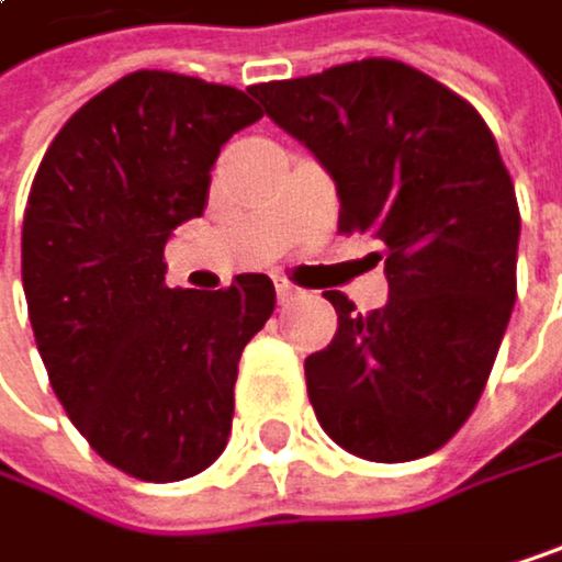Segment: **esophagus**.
I'll use <instances>...</instances> for the list:
<instances>
[{"instance_id": "34e87169", "label": "esophagus", "mask_w": 562, "mask_h": 562, "mask_svg": "<svg viewBox=\"0 0 562 562\" xmlns=\"http://www.w3.org/2000/svg\"><path fill=\"white\" fill-rule=\"evenodd\" d=\"M276 300L283 303V306H286V303H296V300H300V290L290 286V283H276Z\"/></svg>"}]
</instances>
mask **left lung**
Segmentation results:
<instances>
[{
	"instance_id": "left-lung-1",
	"label": "left lung",
	"mask_w": 562,
	"mask_h": 562,
	"mask_svg": "<svg viewBox=\"0 0 562 562\" xmlns=\"http://www.w3.org/2000/svg\"><path fill=\"white\" fill-rule=\"evenodd\" d=\"M262 112L333 176L339 233L380 239L390 303L306 356L319 426L373 463L447 447L490 380L516 303L519 206L483 115L396 59L252 86Z\"/></svg>"
}]
</instances>
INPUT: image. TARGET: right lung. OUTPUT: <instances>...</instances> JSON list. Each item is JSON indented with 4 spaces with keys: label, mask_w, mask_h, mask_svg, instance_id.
Segmentation results:
<instances>
[{
    "label": "right lung",
    "mask_w": 562,
    "mask_h": 562,
    "mask_svg": "<svg viewBox=\"0 0 562 562\" xmlns=\"http://www.w3.org/2000/svg\"><path fill=\"white\" fill-rule=\"evenodd\" d=\"M262 109L233 86L162 69L92 95L46 149L22 223V286L49 383L89 447L136 480L220 460L246 342L272 279L166 286V239L203 216L210 169Z\"/></svg>",
    "instance_id": "right-lung-1"
}]
</instances>
